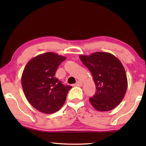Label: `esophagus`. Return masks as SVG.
Wrapping results in <instances>:
<instances>
[{"mask_svg": "<svg viewBox=\"0 0 146 146\" xmlns=\"http://www.w3.org/2000/svg\"><path fill=\"white\" fill-rule=\"evenodd\" d=\"M76 85L77 86H82V82H81V81L80 80H78L77 82H76Z\"/></svg>", "mask_w": 146, "mask_h": 146, "instance_id": "esophagus-1", "label": "esophagus"}]
</instances>
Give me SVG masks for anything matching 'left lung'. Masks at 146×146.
I'll use <instances>...</instances> for the list:
<instances>
[{"label":"left lung","mask_w":146,"mask_h":146,"mask_svg":"<svg viewBox=\"0 0 146 146\" xmlns=\"http://www.w3.org/2000/svg\"><path fill=\"white\" fill-rule=\"evenodd\" d=\"M80 59L92 75L97 91L90 102L98 111H108L122 102L127 88L125 69L119 59L108 52L80 55Z\"/></svg>","instance_id":"left-lung-1"}]
</instances>
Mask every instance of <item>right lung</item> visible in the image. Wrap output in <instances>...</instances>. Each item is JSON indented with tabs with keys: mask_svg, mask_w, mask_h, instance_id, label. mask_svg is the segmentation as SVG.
<instances>
[{
	"mask_svg": "<svg viewBox=\"0 0 146 146\" xmlns=\"http://www.w3.org/2000/svg\"><path fill=\"white\" fill-rule=\"evenodd\" d=\"M66 56L53 52L31 58L24 69L22 87L29 104L41 113L57 111L65 102L70 86H64L55 77L56 71Z\"/></svg>",
	"mask_w": 146,
	"mask_h": 146,
	"instance_id": "add662e5",
	"label": "right lung"
}]
</instances>
